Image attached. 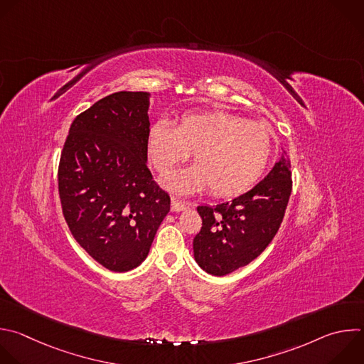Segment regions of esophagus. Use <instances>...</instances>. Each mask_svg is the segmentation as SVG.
<instances>
[{"instance_id": "esophagus-1", "label": "esophagus", "mask_w": 364, "mask_h": 364, "mask_svg": "<svg viewBox=\"0 0 364 364\" xmlns=\"http://www.w3.org/2000/svg\"><path fill=\"white\" fill-rule=\"evenodd\" d=\"M187 208V203H183L177 198H171V211L174 213H178V211H183Z\"/></svg>"}]
</instances>
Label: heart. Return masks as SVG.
I'll return each mask as SVG.
<instances>
[{"mask_svg": "<svg viewBox=\"0 0 364 364\" xmlns=\"http://www.w3.org/2000/svg\"><path fill=\"white\" fill-rule=\"evenodd\" d=\"M147 151L161 176L194 153V166L164 184L180 194L208 186L215 196L231 197L250 188L266 170L272 151L270 130L225 111L184 114L177 126L157 121L149 132Z\"/></svg>", "mask_w": 364, "mask_h": 364, "instance_id": "b5f03b06", "label": "heart"}]
</instances>
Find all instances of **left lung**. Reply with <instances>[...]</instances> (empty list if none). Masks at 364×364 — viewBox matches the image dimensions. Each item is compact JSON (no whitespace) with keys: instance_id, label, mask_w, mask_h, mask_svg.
Here are the masks:
<instances>
[{"instance_id":"8db88e82","label":"left lung","mask_w":364,"mask_h":364,"mask_svg":"<svg viewBox=\"0 0 364 364\" xmlns=\"http://www.w3.org/2000/svg\"><path fill=\"white\" fill-rule=\"evenodd\" d=\"M290 194V160L283 150L250 191L215 207L198 205L203 225L193 240L197 264L213 276H225L259 257L283 221Z\"/></svg>"}]
</instances>
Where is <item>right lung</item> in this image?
<instances>
[{"instance_id": "obj_1", "label": "right lung", "mask_w": 364, "mask_h": 364, "mask_svg": "<svg viewBox=\"0 0 364 364\" xmlns=\"http://www.w3.org/2000/svg\"><path fill=\"white\" fill-rule=\"evenodd\" d=\"M150 92L119 91L75 117L58 191L78 245L105 269L124 273L149 256L170 197L147 167Z\"/></svg>"}]
</instances>
